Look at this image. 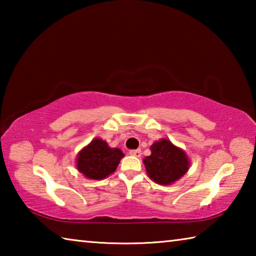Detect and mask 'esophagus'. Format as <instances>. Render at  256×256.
I'll list each match as a JSON object with an SVG mask.
<instances>
[{"instance_id":"34e87169","label":"esophagus","mask_w":256,"mask_h":256,"mask_svg":"<svg viewBox=\"0 0 256 256\" xmlns=\"http://www.w3.org/2000/svg\"><path fill=\"white\" fill-rule=\"evenodd\" d=\"M141 149H136V150H131L130 151V154L134 156V157H140L141 156Z\"/></svg>"}]
</instances>
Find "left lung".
<instances>
[{
    "label": "left lung",
    "mask_w": 256,
    "mask_h": 256,
    "mask_svg": "<svg viewBox=\"0 0 256 256\" xmlns=\"http://www.w3.org/2000/svg\"><path fill=\"white\" fill-rule=\"evenodd\" d=\"M149 177L156 183L168 185L180 180L188 170V159L183 150L167 138L151 146V154L144 159Z\"/></svg>",
    "instance_id": "obj_1"
}]
</instances>
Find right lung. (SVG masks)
<instances>
[{
	"label": "right lung",
	"instance_id": "1",
	"mask_svg": "<svg viewBox=\"0 0 256 256\" xmlns=\"http://www.w3.org/2000/svg\"><path fill=\"white\" fill-rule=\"evenodd\" d=\"M123 152L118 148H110L102 138H94L80 151L76 167L90 180H102L116 170Z\"/></svg>",
	"mask_w": 256,
	"mask_h": 256
}]
</instances>
